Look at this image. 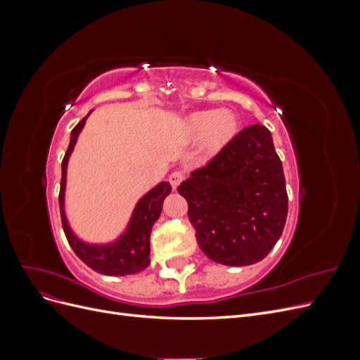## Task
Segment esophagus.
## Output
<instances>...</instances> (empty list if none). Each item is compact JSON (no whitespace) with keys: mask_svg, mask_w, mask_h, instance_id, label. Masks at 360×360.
I'll return each instance as SVG.
<instances>
[{"mask_svg":"<svg viewBox=\"0 0 360 360\" xmlns=\"http://www.w3.org/2000/svg\"><path fill=\"white\" fill-rule=\"evenodd\" d=\"M183 179H184V174L181 171H172L169 174L168 181H169V184L172 186V189H176L179 184L183 181Z\"/></svg>","mask_w":360,"mask_h":360,"instance_id":"obj_1","label":"esophagus"}]
</instances>
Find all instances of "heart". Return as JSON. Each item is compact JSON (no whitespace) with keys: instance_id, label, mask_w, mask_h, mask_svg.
<instances>
[{"instance_id":"b5f03b06","label":"heart","mask_w":360,"mask_h":360,"mask_svg":"<svg viewBox=\"0 0 360 360\" xmlns=\"http://www.w3.org/2000/svg\"><path fill=\"white\" fill-rule=\"evenodd\" d=\"M238 118L231 111H200L184 122V134L191 141H204L210 155L217 153L238 132Z\"/></svg>"}]
</instances>
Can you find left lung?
Returning <instances> with one entry per match:
<instances>
[{"label":"left lung","instance_id":"8db88e82","mask_svg":"<svg viewBox=\"0 0 360 360\" xmlns=\"http://www.w3.org/2000/svg\"><path fill=\"white\" fill-rule=\"evenodd\" d=\"M202 252L225 266L263 259L284 231L288 195L270 130H240L177 188Z\"/></svg>","mask_w":360,"mask_h":360}]
</instances>
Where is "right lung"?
Here are the masks:
<instances>
[{"instance_id": "right-lung-1", "label": "right lung", "mask_w": 360, "mask_h": 360, "mask_svg": "<svg viewBox=\"0 0 360 360\" xmlns=\"http://www.w3.org/2000/svg\"><path fill=\"white\" fill-rule=\"evenodd\" d=\"M90 114L91 111L72 129L70 144L61 162V188L58 193V202L63 230L73 252L93 270L110 276L135 275L150 264L151 226L159 219L162 212V202L171 192V184L168 181H162L155 189H151L139 200L132 214V219H130L127 231L118 242L105 246H94L85 245L78 240L69 228L66 214H64V184H66V167L69 156L75 147L76 138H78L81 129L85 124V120Z\"/></svg>"}]
</instances>
